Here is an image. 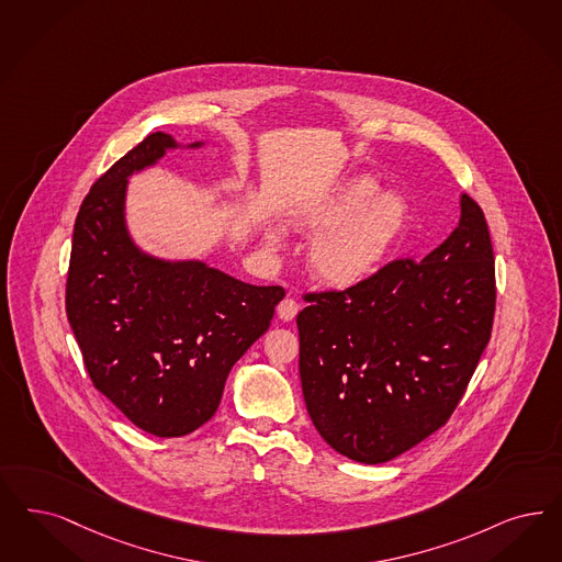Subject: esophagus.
<instances>
[{
  "instance_id": "obj_1",
  "label": "esophagus",
  "mask_w": 562,
  "mask_h": 562,
  "mask_svg": "<svg viewBox=\"0 0 562 562\" xmlns=\"http://www.w3.org/2000/svg\"><path fill=\"white\" fill-rule=\"evenodd\" d=\"M301 310V305H299V301H294V299H284V301H280V305H278V317L280 319H284V322H291L294 319V315L299 313Z\"/></svg>"
}]
</instances>
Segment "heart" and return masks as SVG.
I'll return each mask as SVG.
<instances>
[{"mask_svg": "<svg viewBox=\"0 0 562 562\" xmlns=\"http://www.w3.org/2000/svg\"><path fill=\"white\" fill-rule=\"evenodd\" d=\"M408 210L396 193H375L369 178H352L291 213L299 228L317 231L310 245L311 271L331 286H352L382 263L407 224ZM273 249L282 234L266 236Z\"/></svg>", "mask_w": 562, "mask_h": 562, "instance_id": "1", "label": "heart"}]
</instances>
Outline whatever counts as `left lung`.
<instances>
[{"label":"left lung","mask_w":562,"mask_h":562,"mask_svg":"<svg viewBox=\"0 0 562 562\" xmlns=\"http://www.w3.org/2000/svg\"><path fill=\"white\" fill-rule=\"evenodd\" d=\"M299 371L311 422L357 463L392 461L445 426L492 336L494 249L484 212L426 259L398 257L349 289L303 292Z\"/></svg>","instance_id":"left-lung-1"}]
</instances>
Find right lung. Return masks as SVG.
<instances>
[{
    "label": "right lung",
    "instance_id": "right-lung-1",
    "mask_svg": "<svg viewBox=\"0 0 562 562\" xmlns=\"http://www.w3.org/2000/svg\"><path fill=\"white\" fill-rule=\"evenodd\" d=\"M175 145L151 133L91 187L66 278V315L93 386L157 438L187 436L212 419L231 369L286 294L136 251L122 213L126 178Z\"/></svg>",
    "mask_w": 562,
    "mask_h": 562
}]
</instances>
